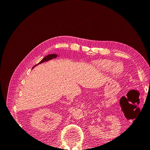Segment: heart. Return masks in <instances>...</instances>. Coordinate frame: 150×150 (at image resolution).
<instances>
[{"instance_id":"heart-1","label":"heart","mask_w":150,"mask_h":150,"mask_svg":"<svg viewBox=\"0 0 150 150\" xmlns=\"http://www.w3.org/2000/svg\"><path fill=\"white\" fill-rule=\"evenodd\" d=\"M98 69L103 72H109L111 71L112 76L118 77L121 76L124 71V66L122 63L116 62L110 59H102L95 62Z\"/></svg>"}]
</instances>
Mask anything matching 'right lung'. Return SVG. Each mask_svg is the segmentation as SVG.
<instances>
[{"mask_svg": "<svg viewBox=\"0 0 150 150\" xmlns=\"http://www.w3.org/2000/svg\"><path fill=\"white\" fill-rule=\"evenodd\" d=\"M56 57H57V54H49V55H47V56L44 57L38 63V64H40V63H42L44 62H46V61H47L49 60H51V59H53V58H56Z\"/></svg>", "mask_w": 150, "mask_h": 150, "instance_id": "1", "label": "right lung"}]
</instances>
